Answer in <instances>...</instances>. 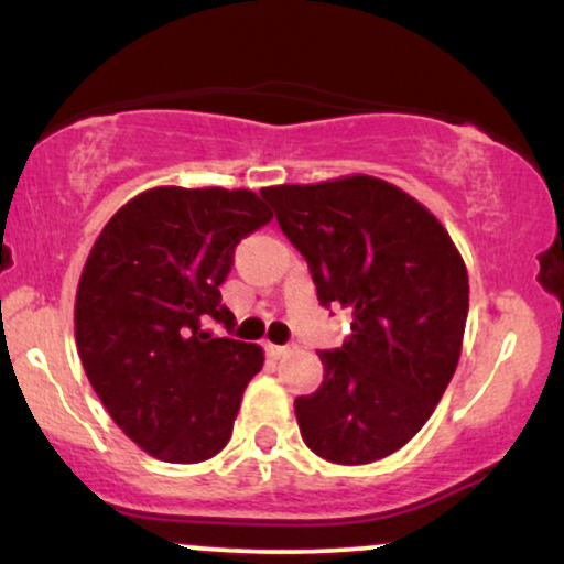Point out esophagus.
<instances>
[{
	"label": "esophagus",
	"mask_w": 564,
	"mask_h": 564,
	"mask_svg": "<svg viewBox=\"0 0 564 564\" xmlns=\"http://www.w3.org/2000/svg\"><path fill=\"white\" fill-rule=\"evenodd\" d=\"M264 349H268L270 358H283V355H289L286 345H264Z\"/></svg>",
	"instance_id": "esophagus-1"
}]
</instances>
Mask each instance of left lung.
<instances>
[{
	"instance_id": "left-lung-1",
	"label": "left lung",
	"mask_w": 564,
	"mask_h": 564,
	"mask_svg": "<svg viewBox=\"0 0 564 564\" xmlns=\"http://www.w3.org/2000/svg\"><path fill=\"white\" fill-rule=\"evenodd\" d=\"M260 196L307 262L318 302L352 313L345 345L318 352V390L294 400L302 440L326 462H379L422 430L458 366L462 254L416 198L366 174Z\"/></svg>"
}]
</instances>
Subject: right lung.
<instances>
[{
  "mask_svg": "<svg viewBox=\"0 0 564 564\" xmlns=\"http://www.w3.org/2000/svg\"><path fill=\"white\" fill-rule=\"evenodd\" d=\"M273 212L251 191L153 187L108 219L76 291V347L106 411L142 451L198 464L228 445L262 349L212 336L241 238Z\"/></svg>",
  "mask_w": 564,
  "mask_h": 564,
  "instance_id": "right-lung-1",
  "label": "right lung"
}]
</instances>
